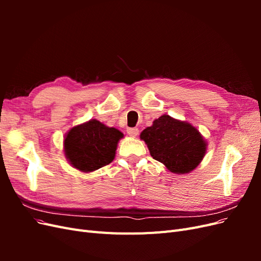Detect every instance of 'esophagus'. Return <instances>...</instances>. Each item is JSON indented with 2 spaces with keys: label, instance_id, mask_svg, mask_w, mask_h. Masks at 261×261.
<instances>
[{
  "label": "esophagus",
  "instance_id": "1",
  "mask_svg": "<svg viewBox=\"0 0 261 261\" xmlns=\"http://www.w3.org/2000/svg\"><path fill=\"white\" fill-rule=\"evenodd\" d=\"M126 132H127V134L130 137H136L138 135V133H139L138 128H136V127H129V128H127V130H126Z\"/></svg>",
  "mask_w": 261,
  "mask_h": 261
}]
</instances>
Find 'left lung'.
I'll return each mask as SVG.
<instances>
[{
	"label": "left lung",
	"instance_id": "left-lung-1",
	"mask_svg": "<svg viewBox=\"0 0 261 261\" xmlns=\"http://www.w3.org/2000/svg\"><path fill=\"white\" fill-rule=\"evenodd\" d=\"M150 154L175 174L198 167L206 154L207 143L192 124L164 114L140 134Z\"/></svg>",
	"mask_w": 261,
	"mask_h": 261
}]
</instances>
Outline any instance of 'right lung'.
Here are the masks:
<instances>
[{"label": "right lung", "mask_w": 261, "mask_h": 261, "mask_svg": "<svg viewBox=\"0 0 261 261\" xmlns=\"http://www.w3.org/2000/svg\"><path fill=\"white\" fill-rule=\"evenodd\" d=\"M123 134L108 127L97 120H90L70 129L64 139L66 159L82 172L96 171L111 163L118 140Z\"/></svg>", "instance_id": "right-lung-1"}]
</instances>
